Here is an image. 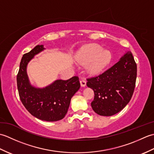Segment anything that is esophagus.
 Returning <instances> with one entry per match:
<instances>
[{"instance_id":"34e87169","label":"esophagus","mask_w":154,"mask_h":154,"mask_svg":"<svg viewBox=\"0 0 154 154\" xmlns=\"http://www.w3.org/2000/svg\"><path fill=\"white\" fill-rule=\"evenodd\" d=\"M80 83H81V86L82 87H85L86 86V83H87V82H86V81L85 80V79H81V81H80Z\"/></svg>"}]
</instances>
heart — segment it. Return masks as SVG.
<instances>
[{
    "label": "heart",
    "instance_id": "obj_1",
    "mask_svg": "<svg viewBox=\"0 0 154 154\" xmlns=\"http://www.w3.org/2000/svg\"><path fill=\"white\" fill-rule=\"evenodd\" d=\"M112 59V55L109 50L98 44H93L83 51L80 57L81 63L84 65L89 64L88 70L92 75L102 73L109 66Z\"/></svg>",
    "mask_w": 154,
    "mask_h": 154
}]
</instances>
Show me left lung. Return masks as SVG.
<instances>
[{
	"label": "left lung",
	"mask_w": 154,
	"mask_h": 154,
	"mask_svg": "<svg viewBox=\"0 0 154 154\" xmlns=\"http://www.w3.org/2000/svg\"><path fill=\"white\" fill-rule=\"evenodd\" d=\"M137 65L131 51H127L112 67L97 77L87 79L94 91L93 110L100 116H112L130 102L134 91Z\"/></svg>",
	"instance_id": "obj_1"
}]
</instances>
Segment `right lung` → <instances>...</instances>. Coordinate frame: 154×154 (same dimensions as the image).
I'll return each instance as SVG.
<instances>
[{
	"instance_id": "right-lung-1",
	"label": "right lung",
	"mask_w": 154,
	"mask_h": 154,
	"mask_svg": "<svg viewBox=\"0 0 154 154\" xmlns=\"http://www.w3.org/2000/svg\"><path fill=\"white\" fill-rule=\"evenodd\" d=\"M44 50L43 45H38L23 55L16 81L20 99L28 112L40 120L54 122L65 117L72 97L81 85L79 77L74 76L65 81L56 80L44 88L32 86L27 75V65L34 55Z\"/></svg>"
}]
</instances>
